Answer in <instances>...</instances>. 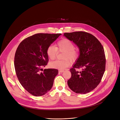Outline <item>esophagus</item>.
<instances>
[{"label": "esophagus", "instance_id": "1", "mask_svg": "<svg viewBox=\"0 0 120 120\" xmlns=\"http://www.w3.org/2000/svg\"><path fill=\"white\" fill-rule=\"evenodd\" d=\"M59 71V73H63V72H64V70H59V71Z\"/></svg>", "mask_w": 120, "mask_h": 120}]
</instances>
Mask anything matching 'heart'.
<instances>
[{
  "mask_svg": "<svg viewBox=\"0 0 120 120\" xmlns=\"http://www.w3.org/2000/svg\"><path fill=\"white\" fill-rule=\"evenodd\" d=\"M59 52H65L63 54V60H55L49 63L50 67L52 68L63 70L70 66L71 61H76L79 56V51L75 48L74 43L68 39L64 38L57 42L56 47L51 45L47 48L46 54L49 58L53 60L56 58Z\"/></svg>",
  "mask_w": 120,
  "mask_h": 120,
  "instance_id": "1",
  "label": "heart"
}]
</instances>
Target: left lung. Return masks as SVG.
Wrapping results in <instances>:
<instances>
[{
  "instance_id": "8db88e82",
  "label": "left lung",
  "mask_w": 120,
  "mask_h": 120,
  "mask_svg": "<svg viewBox=\"0 0 120 120\" xmlns=\"http://www.w3.org/2000/svg\"><path fill=\"white\" fill-rule=\"evenodd\" d=\"M64 35L77 44L80 54L68 81L70 88L77 94H85L97 87L105 70L106 58L101 43L94 35L85 32L66 33ZM82 68L79 72L77 68Z\"/></svg>"
}]
</instances>
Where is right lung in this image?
<instances>
[{
    "label": "right lung",
    "mask_w": 120,
    "mask_h": 120,
    "mask_svg": "<svg viewBox=\"0 0 120 120\" xmlns=\"http://www.w3.org/2000/svg\"><path fill=\"white\" fill-rule=\"evenodd\" d=\"M61 34H35L24 39L17 49L14 57L17 77L22 86L31 94L42 96L52 87L58 70L47 69L42 72L41 68L48 62L47 48Z\"/></svg>",
    "instance_id": "right-lung-1"
}]
</instances>
